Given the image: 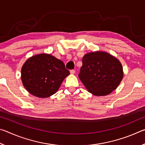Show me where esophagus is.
<instances>
[{
	"label": "esophagus",
	"mask_w": 145,
	"mask_h": 145,
	"mask_svg": "<svg viewBox=\"0 0 145 145\" xmlns=\"http://www.w3.org/2000/svg\"><path fill=\"white\" fill-rule=\"evenodd\" d=\"M70 72L71 74H74V73H75V70H71Z\"/></svg>",
	"instance_id": "esophagus-1"
}]
</instances>
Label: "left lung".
Here are the masks:
<instances>
[{"label":"left lung","instance_id":"8db88e82","mask_svg":"<svg viewBox=\"0 0 145 145\" xmlns=\"http://www.w3.org/2000/svg\"><path fill=\"white\" fill-rule=\"evenodd\" d=\"M123 72L120 61L109 54L95 52L82 58L78 77L89 93L96 96L109 95L118 86Z\"/></svg>","mask_w":145,"mask_h":145}]
</instances>
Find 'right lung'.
<instances>
[{"mask_svg": "<svg viewBox=\"0 0 145 145\" xmlns=\"http://www.w3.org/2000/svg\"><path fill=\"white\" fill-rule=\"evenodd\" d=\"M70 72L62 61L42 54L28 59L22 68L24 86L34 96L48 97L54 94Z\"/></svg>", "mask_w": 145, "mask_h": 145, "instance_id": "add662e5", "label": "right lung"}]
</instances>
